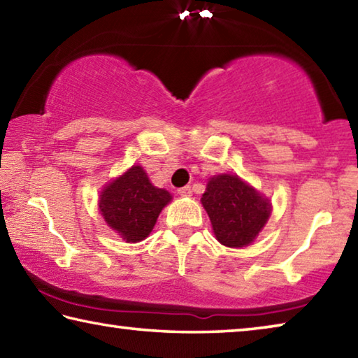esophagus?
<instances>
[{
  "label": "esophagus",
  "instance_id": "34e87169",
  "mask_svg": "<svg viewBox=\"0 0 358 358\" xmlns=\"http://www.w3.org/2000/svg\"><path fill=\"white\" fill-rule=\"evenodd\" d=\"M178 194H180V196H183V197H189V196H191V194H192V189H191V187H189V186L180 187V189H178Z\"/></svg>",
  "mask_w": 358,
  "mask_h": 358
}]
</instances>
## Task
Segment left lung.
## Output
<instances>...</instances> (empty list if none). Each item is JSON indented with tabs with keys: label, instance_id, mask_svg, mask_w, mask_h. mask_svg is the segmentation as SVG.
I'll return each mask as SVG.
<instances>
[{
	"label": "left lung",
	"instance_id": "obj_1",
	"mask_svg": "<svg viewBox=\"0 0 358 358\" xmlns=\"http://www.w3.org/2000/svg\"><path fill=\"white\" fill-rule=\"evenodd\" d=\"M201 202L211 221L216 240L229 248L252 243L268 221L271 203L238 175L211 177Z\"/></svg>",
	"mask_w": 358,
	"mask_h": 358
}]
</instances>
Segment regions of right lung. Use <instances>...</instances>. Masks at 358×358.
<instances>
[{"mask_svg":"<svg viewBox=\"0 0 358 358\" xmlns=\"http://www.w3.org/2000/svg\"><path fill=\"white\" fill-rule=\"evenodd\" d=\"M171 201V192L151 185L142 166H132L102 189L99 211L121 238L137 243L148 237L161 210Z\"/></svg>","mask_w":358,"mask_h":358,"instance_id":"add662e5","label":"right lung"}]
</instances>
